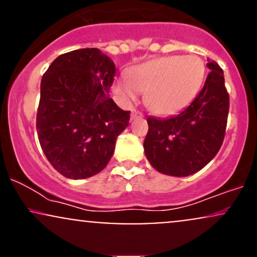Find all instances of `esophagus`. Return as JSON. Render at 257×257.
Wrapping results in <instances>:
<instances>
[{
  "label": "esophagus",
  "instance_id": "obj_1",
  "mask_svg": "<svg viewBox=\"0 0 257 257\" xmlns=\"http://www.w3.org/2000/svg\"><path fill=\"white\" fill-rule=\"evenodd\" d=\"M143 117H144V114L141 113V112H139V111H137V110H133L132 116H131V119H132V120H135V119H138V118H143Z\"/></svg>",
  "mask_w": 257,
  "mask_h": 257
}]
</instances>
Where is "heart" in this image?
<instances>
[{"label":"heart","mask_w":257,"mask_h":257,"mask_svg":"<svg viewBox=\"0 0 257 257\" xmlns=\"http://www.w3.org/2000/svg\"><path fill=\"white\" fill-rule=\"evenodd\" d=\"M206 73L205 63L198 55H168L133 67L128 78H118L114 94L123 104L131 105L138 93L151 113L172 116L184 110L199 93Z\"/></svg>","instance_id":"1"}]
</instances>
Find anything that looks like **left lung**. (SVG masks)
<instances>
[{
	"instance_id": "1",
	"label": "left lung",
	"mask_w": 257,
	"mask_h": 257,
	"mask_svg": "<svg viewBox=\"0 0 257 257\" xmlns=\"http://www.w3.org/2000/svg\"><path fill=\"white\" fill-rule=\"evenodd\" d=\"M204 87L184 111L169 118L149 117L144 141L146 158L159 173L188 176L199 172L219 152L225 138L229 96L222 69L215 61Z\"/></svg>"
}]
</instances>
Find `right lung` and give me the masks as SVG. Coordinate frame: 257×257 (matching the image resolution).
<instances>
[{
	"label": "right lung",
	"mask_w": 257,
	"mask_h": 257,
	"mask_svg": "<svg viewBox=\"0 0 257 257\" xmlns=\"http://www.w3.org/2000/svg\"><path fill=\"white\" fill-rule=\"evenodd\" d=\"M116 66L98 48L59 55L41 82L36 128L49 163L65 178L101 172L114 152L131 112L110 98Z\"/></svg>",
	"instance_id": "1"
}]
</instances>
